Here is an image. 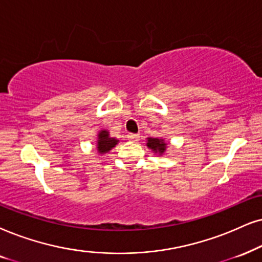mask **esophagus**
Masks as SVG:
<instances>
[{
  "instance_id": "1",
  "label": "esophagus",
  "mask_w": 262,
  "mask_h": 262,
  "mask_svg": "<svg viewBox=\"0 0 262 262\" xmlns=\"http://www.w3.org/2000/svg\"><path fill=\"white\" fill-rule=\"evenodd\" d=\"M127 139H128V140L133 141V142H137V141H139V139H140V137H139V135H138V134H133V133H129V134L127 135Z\"/></svg>"
}]
</instances>
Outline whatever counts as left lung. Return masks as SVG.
I'll return each instance as SVG.
<instances>
[{
  "instance_id": "left-lung-1",
  "label": "left lung",
  "mask_w": 262,
  "mask_h": 262,
  "mask_svg": "<svg viewBox=\"0 0 262 262\" xmlns=\"http://www.w3.org/2000/svg\"><path fill=\"white\" fill-rule=\"evenodd\" d=\"M147 146L151 148L152 151H155L156 154H163L167 147V144L163 141V139H157V138H148L147 140Z\"/></svg>"
}]
</instances>
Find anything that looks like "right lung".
<instances>
[{
  "instance_id": "obj_1",
  "label": "right lung",
  "mask_w": 262,
  "mask_h": 262,
  "mask_svg": "<svg viewBox=\"0 0 262 262\" xmlns=\"http://www.w3.org/2000/svg\"><path fill=\"white\" fill-rule=\"evenodd\" d=\"M117 141L115 138H110L107 130H101L98 138V151L100 154H106L112 147H115Z\"/></svg>"
}]
</instances>
